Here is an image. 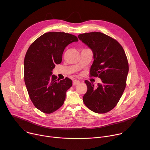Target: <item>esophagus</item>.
<instances>
[{
  "label": "esophagus",
  "mask_w": 150,
  "mask_h": 150,
  "mask_svg": "<svg viewBox=\"0 0 150 150\" xmlns=\"http://www.w3.org/2000/svg\"><path fill=\"white\" fill-rule=\"evenodd\" d=\"M79 83H80V81H79V80H74L73 81V86H76V85L78 84Z\"/></svg>",
  "instance_id": "esophagus-1"
}]
</instances>
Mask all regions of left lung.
Returning <instances> with one entry per match:
<instances>
[{
	"label": "left lung",
	"mask_w": 150,
	"mask_h": 150,
	"mask_svg": "<svg viewBox=\"0 0 150 150\" xmlns=\"http://www.w3.org/2000/svg\"><path fill=\"white\" fill-rule=\"evenodd\" d=\"M78 38L93 53L90 76L101 80L97 87L85 81L87 91L83 101L93 112H107L117 104L126 87L129 67L125 53L116 40L101 32L83 33Z\"/></svg>",
	"instance_id": "left-lung-1"
}]
</instances>
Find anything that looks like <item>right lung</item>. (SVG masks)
<instances>
[{
  "label": "right lung",
  "mask_w": 150,
  "mask_h": 150,
  "mask_svg": "<svg viewBox=\"0 0 150 150\" xmlns=\"http://www.w3.org/2000/svg\"><path fill=\"white\" fill-rule=\"evenodd\" d=\"M78 40L69 33L48 32L32 43L26 53L25 83L33 104L44 113L51 114L64 103L72 80L68 77L60 80L52 75V70L56 64L61 63L66 47Z\"/></svg>",
  "instance_id": "obj_1"
}]
</instances>
